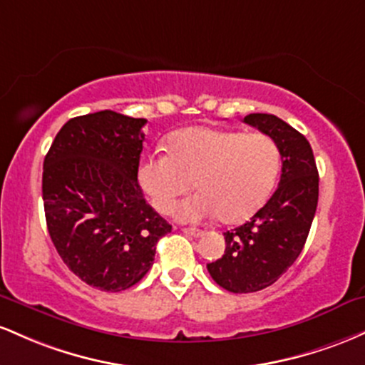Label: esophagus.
<instances>
[{
    "instance_id": "34e87169",
    "label": "esophagus",
    "mask_w": 365,
    "mask_h": 365,
    "mask_svg": "<svg viewBox=\"0 0 365 365\" xmlns=\"http://www.w3.org/2000/svg\"><path fill=\"white\" fill-rule=\"evenodd\" d=\"M182 232H184V235L193 236V237H200V236H203V231H202V229H196V227H184V229H182Z\"/></svg>"
}]
</instances>
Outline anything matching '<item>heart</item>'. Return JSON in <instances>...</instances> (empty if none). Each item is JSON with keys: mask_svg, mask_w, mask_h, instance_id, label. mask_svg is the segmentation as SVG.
Here are the masks:
<instances>
[{"mask_svg": "<svg viewBox=\"0 0 365 365\" xmlns=\"http://www.w3.org/2000/svg\"><path fill=\"white\" fill-rule=\"evenodd\" d=\"M167 150L139 162L138 181L160 214L172 212L196 184L200 193L175 212L182 222L248 219L267 202L281 169L276 141L262 133L190 128L172 134Z\"/></svg>", "mask_w": 365, "mask_h": 365, "instance_id": "b5f03b06", "label": "heart"}]
</instances>
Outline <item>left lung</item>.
Returning a JSON list of instances; mask_svg holds the SVG:
<instances>
[{"mask_svg": "<svg viewBox=\"0 0 365 365\" xmlns=\"http://www.w3.org/2000/svg\"><path fill=\"white\" fill-rule=\"evenodd\" d=\"M245 122L276 141L281 181L269 202L243 226L224 232L226 252L207 264L217 284L232 293L267 288L304 250L319 200V172L304 134L271 113H250Z\"/></svg>", "mask_w": 365, "mask_h": 365, "instance_id": "left-lung-1", "label": "left lung"}]
</instances>
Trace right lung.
Returning a JSON list of instances; mask_svg holds the SVG:
<instances>
[{
    "mask_svg": "<svg viewBox=\"0 0 365 365\" xmlns=\"http://www.w3.org/2000/svg\"><path fill=\"white\" fill-rule=\"evenodd\" d=\"M146 118L103 110L73 117L43 165L48 232L71 271L101 292L145 277L172 226L146 203L138 182Z\"/></svg>",
    "mask_w": 365,
    "mask_h": 365,
    "instance_id": "right-lung-1",
    "label": "right lung"
}]
</instances>
